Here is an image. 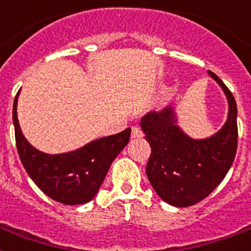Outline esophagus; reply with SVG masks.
I'll use <instances>...</instances> for the list:
<instances>
[{
  "instance_id": "1",
  "label": "esophagus",
  "mask_w": 251,
  "mask_h": 251,
  "mask_svg": "<svg viewBox=\"0 0 251 251\" xmlns=\"http://www.w3.org/2000/svg\"><path fill=\"white\" fill-rule=\"evenodd\" d=\"M143 137V131L141 130L139 126H133L131 127V138H142Z\"/></svg>"
}]
</instances>
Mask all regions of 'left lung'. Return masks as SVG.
<instances>
[{
  "mask_svg": "<svg viewBox=\"0 0 251 251\" xmlns=\"http://www.w3.org/2000/svg\"><path fill=\"white\" fill-rule=\"evenodd\" d=\"M226 92L229 112L222 130L206 139H193L176 125L172 108L150 112L141 127L151 146L146 167L150 182L164 202L189 207L208 197L219 186L237 151V105L229 88L208 72Z\"/></svg>",
  "mask_w": 251,
  "mask_h": 251,
  "instance_id": "left-lung-1",
  "label": "left lung"
}]
</instances>
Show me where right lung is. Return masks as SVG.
<instances>
[{
  "mask_svg": "<svg viewBox=\"0 0 251 251\" xmlns=\"http://www.w3.org/2000/svg\"><path fill=\"white\" fill-rule=\"evenodd\" d=\"M18 95L14 99L13 122L15 143L25 172L44 194L64 204L90 202L101 186L108 169L127 145L130 129L100 138L72 152L49 155L33 149L19 127Z\"/></svg>",
  "mask_w": 251,
  "mask_h": 251,
  "instance_id": "1",
  "label": "right lung"
}]
</instances>
